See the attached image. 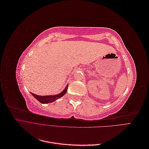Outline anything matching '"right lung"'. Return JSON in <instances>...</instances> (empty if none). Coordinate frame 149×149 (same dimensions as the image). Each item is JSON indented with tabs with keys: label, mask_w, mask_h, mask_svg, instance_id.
Wrapping results in <instances>:
<instances>
[{
	"label": "right lung",
	"mask_w": 149,
	"mask_h": 149,
	"mask_svg": "<svg viewBox=\"0 0 149 149\" xmlns=\"http://www.w3.org/2000/svg\"><path fill=\"white\" fill-rule=\"evenodd\" d=\"M68 85L66 86V87L65 88V89L61 93L56 94V95H52V96H38V95H36V94H33V93H31L32 94V96H34V97H35V99L37 100H38L40 102L43 103V104H46V103H49V102H54L55 101H56V100H58V98H60L61 97L63 96L65 94H66L67 89H68Z\"/></svg>",
	"instance_id": "1"
}]
</instances>
